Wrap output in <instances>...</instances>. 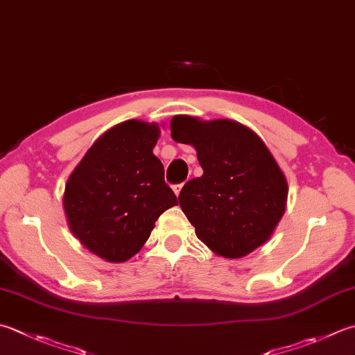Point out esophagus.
Here are the masks:
<instances>
[{"mask_svg":"<svg viewBox=\"0 0 355 355\" xmlns=\"http://www.w3.org/2000/svg\"><path fill=\"white\" fill-rule=\"evenodd\" d=\"M182 187H183V183H180V184H173L172 189H173V192L177 193V196H180V192H182Z\"/></svg>","mask_w":355,"mask_h":355,"instance_id":"34e87169","label":"esophagus"}]
</instances>
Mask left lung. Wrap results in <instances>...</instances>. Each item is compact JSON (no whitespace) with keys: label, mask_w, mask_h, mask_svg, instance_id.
I'll list each match as a JSON object with an SVG mask.
<instances>
[{"label":"left lung","mask_w":355,"mask_h":355,"mask_svg":"<svg viewBox=\"0 0 355 355\" xmlns=\"http://www.w3.org/2000/svg\"><path fill=\"white\" fill-rule=\"evenodd\" d=\"M171 137L197 150L203 175L187 182L180 206L215 254L240 259L263 245L284 214L288 183L260 137L232 120H171Z\"/></svg>","instance_id":"8db88e82"}]
</instances>
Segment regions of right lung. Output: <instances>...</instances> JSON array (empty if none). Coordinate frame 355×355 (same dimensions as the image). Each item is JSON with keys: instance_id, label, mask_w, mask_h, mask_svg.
Segmentation results:
<instances>
[{"instance_id": "right-lung-1", "label": "right lung", "mask_w": 355, "mask_h": 355, "mask_svg": "<svg viewBox=\"0 0 355 355\" xmlns=\"http://www.w3.org/2000/svg\"><path fill=\"white\" fill-rule=\"evenodd\" d=\"M157 124L129 120L94 143L69 177L64 212L90 252L114 263L135 255L177 197L154 155Z\"/></svg>"}]
</instances>
